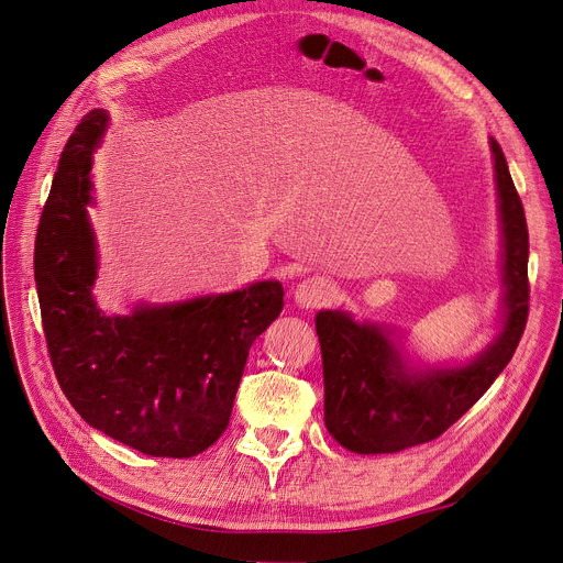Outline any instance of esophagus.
<instances>
[{"label": "esophagus", "mask_w": 563, "mask_h": 563, "mask_svg": "<svg viewBox=\"0 0 563 563\" xmlns=\"http://www.w3.org/2000/svg\"><path fill=\"white\" fill-rule=\"evenodd\" d=\"M294 299L301 308H321L333 299V285L323 276H310L297 285Z\"/></svg>", "instance_id": "34e87169"}]
</instances>
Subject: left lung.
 I'll return each mask as SVG.
<instances>
[{"mask_svg":"<svg viewBox=\"0 0 563 563\" xmlns=\"http://www.w3.org/2000/svg\"><path fill=\"white\" fill-rule=\"evenodd\" d=\"M505 246V314L493 344L465 367L412 372L374 323L342 310L314 319L323 363V422L356 454H393L435 440L475 406L514 358L529 314V232L505 153L490 139Z\"/></svg>","mask_w":563,"mask_h":563,"instance_id":"left-lung-1","label":"left lung"}]
</instances>
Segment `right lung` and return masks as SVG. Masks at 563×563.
I'll return each instance as SVG.
<instances>
[{
    "mask_svg": "<svg viewBox=\"0 0 563 563\" xmlns=\"http://www.w3.org/2000/svg\"><path fill=\"white\" fill-rule=\"evenodd\" d=\"M107 121L102 109L81 118L41 214L34 276L47 353L58 386L93 429L147 456L189 459L225 431L251 344L283 310V285L102 314L91 294L98 260L86 205Z\"/></svg>",
    "mask_w": 563,
    "mask_h": 563,
    "instance_id": "obj_1",
    "label": "right lung"
}]
</instances>
